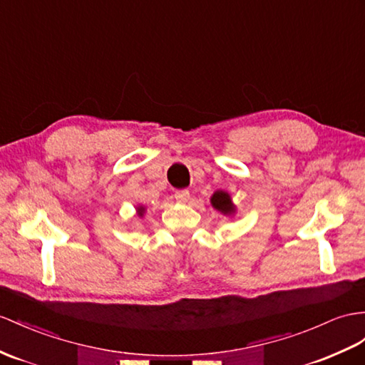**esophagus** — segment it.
I'll use <instances>...</instances> for the list:
<instances>
[{"label": "esophagus", "instance_id": "obj_1", "mask_svg": "<svg viewBox=\"0 0 365 365\" xmlns=\"http://www.w3.org/2000/svg\"><path fill=\"white\" fill-rule=\"evenodd\" d=\"M174 197L179 202H188L190 199V191L188 190H177L174 192Z\"/></svg>", "mask_w": 365, "mask_h": 365}]
</instances>
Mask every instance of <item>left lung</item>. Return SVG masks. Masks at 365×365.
I'll list each match as a JSON object with an SVG mask.
<instances>
[{"label": "left lung", "instance_id": "8db88e82", "mask_svg": "<svg viewBox=\"0 0 365 365\" xmlns=\"http://www.w3.org/2000/svg\"><path fill=\"white\" fill-rule=\"evenodd\" d=\"M211 203L212 207L219 210L223 214H231L235 211V205H232L231 199H230V194L228 192H223V191H216L212 194L211 197Z\"/></svg>", "mask_w": 365, "mask_h": 365}]
</instances>
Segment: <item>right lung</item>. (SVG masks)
<instances>
[{"label": "right lung", "instance_id": "obj_1", "mask_svg": "<svg viewBox=\"0 0 365 365\" xmlns=\"http://www.w3.org/2000/svg\"><path fill=\"white\" fill-rule=\"evenodd\" d=\"M143 208H138V216H143Z\"/></svg>", "mask_w": 365, "mask_h": 365}]
</instances>
